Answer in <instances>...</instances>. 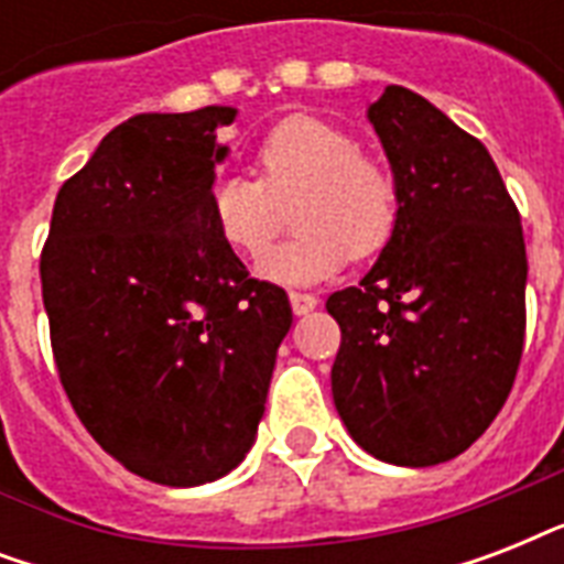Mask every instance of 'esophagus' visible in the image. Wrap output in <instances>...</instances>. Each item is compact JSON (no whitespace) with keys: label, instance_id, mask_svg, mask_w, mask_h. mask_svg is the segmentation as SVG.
Segmentation results:
<instances>
[{"label":"esophagus","instance_id":"1","mask_svg":"<svg viewBox=\"0 0 564 564\" xmlns=\"http://www.w3.org/2000/svg\"><path fill=\"white\" fill-rule=\"evenodd\" d=\"M290 304L295 316H307L310 310H316L318 299L316 295H310V292H290Z\"/></svg>","mask_w":564,"mask_h":564}]
</instances>
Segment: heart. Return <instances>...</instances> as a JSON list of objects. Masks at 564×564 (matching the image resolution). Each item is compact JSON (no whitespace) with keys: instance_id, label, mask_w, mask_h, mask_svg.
I'll return each instance as SVG.
<instances>
[{"instance_id":"heart-1","label":"heart","mask_w":564,"mask_h":564,"mask_svg":"<svg viewBox=\"0 0 564 564\" xmlns=\"http://www.w3.org/2000/svg\"><path fill=\"white\" fill-rule=\"evenodd\" d=\"M257 172L213 181L210 219L219 239L242 257L269 251L295 198L299 237L265 257L260 274L278 283H316L348 260H366L392 239L401 184L392 163L360 152L351 131L292 113L257 145Z\"/></svg>"}]
</instances>
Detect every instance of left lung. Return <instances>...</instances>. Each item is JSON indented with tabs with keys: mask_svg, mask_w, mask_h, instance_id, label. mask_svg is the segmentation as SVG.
<instances>
[{
	"mask_svg": "<svg viewBox=\"0 0 564 564\" xmlns=\"http://www.w3.org/2000/svg\"><path fill=\"white\" fill-rule=\"evenodd\" d=\"M369 119L401 216L360 286L327 299L343 330L330 389L362 451L427 468L471 447L516 383L524 230L486 145L424 96L389 84Z\"/></svg>",
	"mask_w": 564,
	"mask_h": 564,
	"instance_id": "left-lung-1",
	"label": "left lung"
}]
</instances>
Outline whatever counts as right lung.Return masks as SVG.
Wrapping results in <instances>:
<instances>
[{"instance_id": "obj_1", "label": "right lung", "mask_w": 564, "mask_h": 564, "mask_svg": "<svg viewBox=\"0 0 564 564\" xmlns=\"http://www.w3.org/2000/svg\"><path fill=\"white\" fill-rule=\"evenodd\" d=\"M234 108L140 113L55 198L40 254L57 375L96 442L161 486H202L254 445L286 292L248 274L210 219Z\"/></svg>"}]
</instances>
